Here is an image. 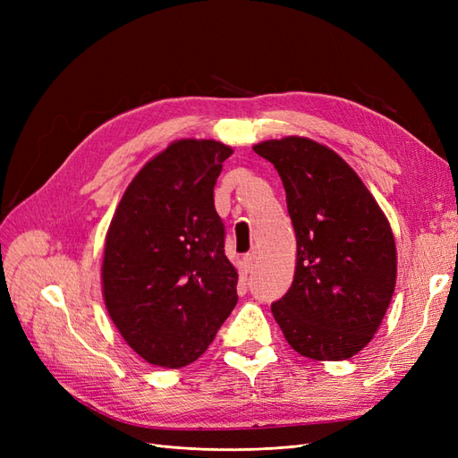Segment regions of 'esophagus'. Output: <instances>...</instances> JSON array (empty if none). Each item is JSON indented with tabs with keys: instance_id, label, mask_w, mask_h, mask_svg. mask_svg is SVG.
<instances>
[{
	"instance_id": "1",
	"label": "esophagus",
	"mask_w": 458,
	"mask_h": 458,
	"mask_svg": "<svg viewBox=\"0 0 458 458\" xmlns=\"http://www.w3.org/2000/svg\"><path fill=\"white\" fill-rule=\"evenodd\" d=\"M242 266H244V271L246 273H250L252 269H254V266H256V254L252 252V254H246L244 258H242Z\"/></svg>"
}]
</instances>
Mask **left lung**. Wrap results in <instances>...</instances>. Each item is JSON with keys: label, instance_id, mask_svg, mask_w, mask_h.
Returning <instances> with one entry per match:
<instances>
[{"label": "left lung", "instance_id": "left-lung-1", "mask_svg": "<svg viewBox=\"0 0 458 458\" xmlns=\"http://www.w3.org/2000/svg\"><path fill=\"white\" fill-rule=\"evenodd\" d=\"M279 172L298 258L293 286L271 303L290 348L317 361L361 352L395 288L390 224L359 175L335 150L306 137L254 147Z\"/></svg>", "mask_w": 458, "mask_h": 458}]
</instances>
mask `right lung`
I'll list each match as a JSON object with an SVG mask.
<instances>
[{
  "label": "right lung",
  "mask_w": 458,
  "mask_h": 458,
  "mask_svg": "<svg viewBox=\"0 0 458 458\" xmlns=\"http://www.w3.org/2000/svg\"><path fill=\"white\" fill-rule=\"evenodd\" d=\"M233 150L182 140L145 164L110 221L103 294L110 318L147 363L179 369L208 350L237 306V269L214 187Z\"/></svg>",
  "instance_id": "1"
}]
</instances>
